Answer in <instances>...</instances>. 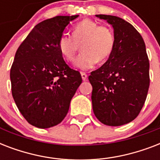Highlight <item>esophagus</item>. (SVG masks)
<instances>
[{"label":"esophagus","mask_w":160,"mask_h":160,"mask_svg":"<svg viewBox=\"0 0 160 160\" xmlns=\"http://www.w3.org/2000/svg\"><path fill=\"white\" fill-rule=\"evenodd\" d=\"M81 77H82V80H87V74L85 72H81Z\"/></svg>","instance_id":"34e87169"}]
</instances>
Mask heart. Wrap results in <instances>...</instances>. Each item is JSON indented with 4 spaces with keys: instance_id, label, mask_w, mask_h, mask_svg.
Wrapping results in <instances>:
<instances>
[{
    "instance_id": "1",
    "label": "heart",
    "mask_w": 160,
    "mask_h": 160,
    "mask_svg": "<svg viewBox=\"0 0 160 160\" xmlns=\"http://www.w3.org/2000/svg\"><path fill=\"white\" fill-rule=\"evenodd\" d=\"M80 46L82 53L76 61L80 70H89L99 61L109 57L114 46V35L109 26L98 25L86 19L76 24L72 30V36L63 35L58 41V48L64 59L75 62Z\"/></svg>"
}]
</instances>
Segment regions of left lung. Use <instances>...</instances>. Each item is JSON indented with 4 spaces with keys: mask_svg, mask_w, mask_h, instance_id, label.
Returning <instances> with one entry per match:
<instances>
[{
    "mask_svg": "<svg viewBox=\"0 0 160 160\" xmlns=\"http://www.w3.org/2000/svg\"><path fill=\"white\" fill-rule=\"evenodd\" d=\"M114 27V46L106 62L92 71L93 111L102 124L120 126L134 120L149 87V62L141 35L128 21L100 15Z\"/></svg>",
    "mask_w": 160,
    "mask_h": 160,
    "instance_id": "obj_1",
    "label": "left lung"
}]
</instances>
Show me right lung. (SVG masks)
<instances>
[{"label":"right lung","mask_w":160,"mask_h":160,"mask_svg":"<svg viewBox=\"0 0 160 160\" xmlns=\"http://www.w3.org/2000/svg\"><path fill=\"white\" fill-rule=\"evenodd\" d=\"M75 16H57L37 24L16 51L11 68V93L29 124L47 129L62 121L82 82L65 63L58 41Z\"/></svg>","instance_id":"obj_1"}]
</instances>
